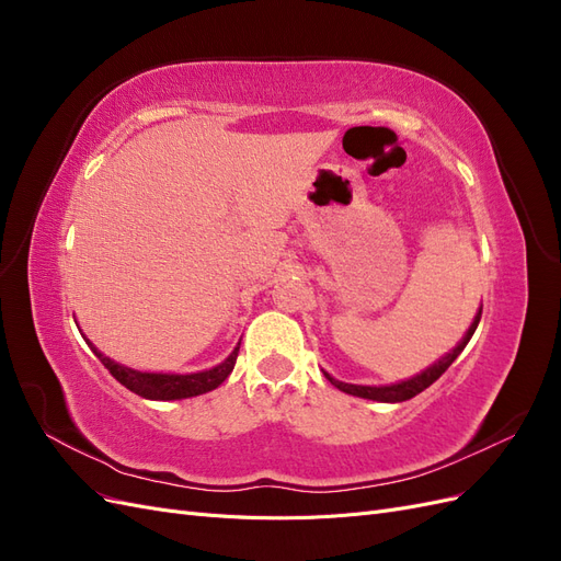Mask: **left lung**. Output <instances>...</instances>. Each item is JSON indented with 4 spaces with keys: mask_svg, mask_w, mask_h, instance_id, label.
I'll list each match as a JSON object with an SVG mask.
<instances>
[{
    "mask_svg": "<svg viewBox=\"0 0 561 561\" xmlns=\"http://www.w3.org/2000/svg\"><path fill=\"white\" fill-rule=\"evenodd\" d=\"M480 318H482V309L478 311V316H474L470 330H468L466 336H463V342L458 344L451 353H447L445 358L439 360L437 365L428 367L426 371H421V375H416L414 379H407V381L393 383V386H355V383H344V381L332 379V377L328 375V371H325V377H328V381H330L332 386H336L339 390H344V393H348V396H358V398H367V400H379V402H404V400H410V398L419 396L421 390H426L431 383H435L439 377L445 375V371L449 369V365L458 358V355H461V351H463L466 344L470 342L472 332L478 330Z\"/></svg>",
    "mask_w": 561,
    "mask_h": 561,
    "instance_id": "obj_1",
    "label": "left lung"
}]
</instances>
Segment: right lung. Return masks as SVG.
Wrapping results in <instances>:
<instances>
[{"instance_id": "obj_1", "label": "right lung", "mask_w": 561, "mask_h": 561, "mask_svg": "<svg viewBox=\"0 0 561 561\" xmlns=\"http://www.w3.org/2000/svg\"><path fill=\"white\" fill-rule=\"evenodd\" d=\"M89 346L98 355L100 363L110 369V375L118 383L133 390L135 396L147 398V400H182V398H194L201 393H208V390L222 383L231 375L236 358H239L241 342L231 351V355L222 365H217L206 371H196V375H149V371H138V369H130V367H124V365L110 360L107 355L100 353L91 342H89Z\"/></svg>"}]
</instances>
